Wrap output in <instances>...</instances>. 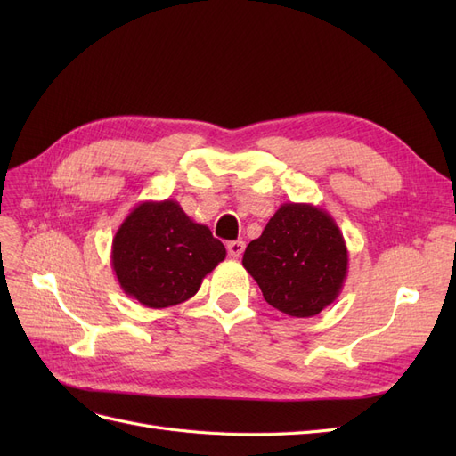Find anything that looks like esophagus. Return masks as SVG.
I'll return each mask as SVG.
<instances>
[{"label": "esophagus", "instance_id": "esophagus-1", "mask_svg": "<svg viewBox=\"0 0 456 456\" xmlns=\"http://www.w3.org/2000/svg\"><path fill=\"white\" fill-rule=\"evenodd\" d=\"M226 249H228V253H230V256H233V258H240L241 255H243V251H245V241H230L228 245H226Z\"/></svg>", "mask_w": 456, "mask_h": 456}]
</instances>
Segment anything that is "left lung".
<instances>
[{"label": "left lung", "mask_w": 456, "mask_h": 456, "mask_svg": "<svg viewBox=\"0 0 456 456\" xmlns=\"http://www.w3.org/2000/svg\"><path fill=\"white\" fill-rule=\"evenodd\" d=\"M243 268L270 306L291 317L333 305L348 275V249L335 218L310 203H283L247 245Z\"/></svg>", "instance_id": "8db88e82"}]
</instances>
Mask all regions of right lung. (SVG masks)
Segmentation results:
<instances>
[{"label":"right lung","mask_w":456,"mask_h":456,"mask_svg":"<svg viewBox=\"0 0 456 456\" xmlns=\"http://www.w3.org/2000/svg\"><path fill=\"white\" fill-rule=\"evenodd\" d=\"M226 258L224 245L173 200L142 201L112 241V268L123 293L148 308L181 305Z\"/></svg>","instance_id":"right-lung-1"}]
</instances>
